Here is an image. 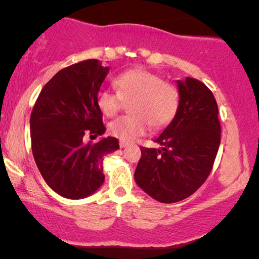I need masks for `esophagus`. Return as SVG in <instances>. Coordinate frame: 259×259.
Masks as SVG:
<instances>
[{"label": "esophagus", "instance_id": "esophagus-1", "mask_svg": "<svg viewBox=\"0 0 259 259\" xmlns=\"http://www.w3.org/2000/svg\"><path fill=\"white\" fill-rule=\"evenodd\" d=\"M119 145H120V148H125V146L129 145V143H127V142H124V140H120V142H119Z\"/></svg>", "mask_w": 259, "mask_h": 259}]
</instances>
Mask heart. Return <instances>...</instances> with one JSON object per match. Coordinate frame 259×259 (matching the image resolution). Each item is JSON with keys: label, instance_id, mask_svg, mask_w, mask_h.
I'll list each match as a JSON object with an SVG mask.
<instances>
[{"label": "heart", "instance_id": "b5f03b06", "mask_svg": "<svg viewBox=\"0 0 259 259\" xmlns=\"http://www.w3.org/2000/svg\"><path fill=\"white\" fill-rule=\"evenodd\" d=\"M116 93L101 89L96 94V106L105 116H114L127 105L132 115L120 116L109 124L111 137L132 142L144 135L149 126L159 130L170 124L178 113L179 89L160 75L144 69H132L114 80Z\"/></svg>", "mask_w": 259, "mask_h": 259}]
</instances>
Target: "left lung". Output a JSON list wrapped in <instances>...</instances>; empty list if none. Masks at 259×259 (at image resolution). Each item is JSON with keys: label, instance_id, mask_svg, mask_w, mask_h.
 <instances>
[{"label": "left lung", "instance_id": "8db88e82", "mask_svg": "<svg viewBox=\"0 0 259 259\" xmlns=\"http://www.w3.org/2000/svg\"><path fill=\"white\" fill-rule=\"evenodd\" d=\"M180 104L173 121L154 142L142 146L135 182L161 203H177L197 192L209 177L221 144L218 105L202 81H178Z\"/></svg>", "mask_w": 259, "mask_h": 259}]
</instances>
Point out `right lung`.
Instances as JSON below:
<instances>
[{
	"mask_svg": "<svg viewBox=\"0 0 259 259\" xmlns=\"http://www.w3.org/2000/svg\"><path fill=\"white\" fill-rule=\"evenodd\" d=\"M109 67L96 59L60 70L41 90L30 117L31 146L36 165L52 190L80 199L104 183L103 159L119 149L116 138L86 144V135L105 133L96 94Z\"/></svg>",
	"mask_w": 259,
	"mask_h": 259,
	"instance_id": "add662e5",
	"label": "right lung"
}]
</instances>
